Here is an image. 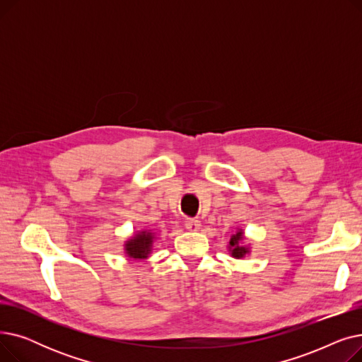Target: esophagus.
Masks as SVG:
<instances>
[{
  "label": "esophagus",
  "mask_w": 362,
  "mask_h": 362,
  "mask_svg": "<svg viewBox=\"0 0 362 362\" xmlns=\"http://www.w3.org/2000/svg\"><path fill=\"white\" fill-rule=\"evenodd\" d=\"M185 226L189 232H198L201 229V221L195 220V218H189V220H186Z\"/></svg>",
  "instance_id": "esophagus-1"
}]
</instances>
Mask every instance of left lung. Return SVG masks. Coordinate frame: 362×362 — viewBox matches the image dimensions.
I'll return each mask as SVG.
<instances>
[{
    "label": "left lung",
    "mask_w": 362,
    "mask_h": 362,
    "mask_svg": "<svg viewBox=\"0 0 362 362\" xmlns=\"http://www.w3.org/2000/svg\"><path fill=\"white\" fill-rule=\"evenodd\" d=\"M245 240V233L242 229H238L229 240V245H227V250H229L230 255L236 259L243 258L245 255H248L251 252V248L246 243H243Z\"/></svg>",
    "instance_id": "obj_1"
}]
</instances>
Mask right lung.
<instances>
[{
  "label": "right lung",
  "mask_w": 362,
  "mask_h": 362,
  "mask_svg": "<svg viewBox=\"0 0 362 362\" xmlns=\"http://www.w3.org/2000/svg\"><path fill=\"white\" fill-rule=\"evenodd\" d=\"M156 233L151 230H141L124 242V254L133 259H145L152 252V243Z\"/></svg>",
  "instance_id": "1"
}]
</instances>
